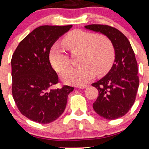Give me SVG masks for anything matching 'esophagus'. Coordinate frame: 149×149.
I'll return each mask as SVG.
<instances>
[{
    "mask_svg": "<svg viewBox=\"0 0 149 149\" xmlns=\"http://www.w3.org/2000/svg\"><path fill=\"white\" fill-rule=\"evenodd\" d=\"M88 85H81V86H77V88H81V89H84L88 87Z\"/></svg>",
    "mask_w": 149,
    "mask_h": 149,
    "instance_id": "1",
    "label": "esophagus"
}]
</instances>
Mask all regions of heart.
<instances>
[{"mask_svg": "<svg viewBox=\"0 0 149 149\" xmlns=\"http://www.w3.org/2000/svg\"><path fill=\"white\" fill-rule=\"evenodd\" d=\"M62 43L67 50L73 54L79 52V66L71 68L61 75L64 82L82 85L97 75L109 70L115 58V49L109 38L104 34H96L81 30H74L64 36ZM49 61L54 69L62 72L69 65V58L58 45L51 47Z\"/></svg>", "mask_w": 149, "mask_h": 149, "instance_id": "obj_1", "label": "heart"}]
</instances>
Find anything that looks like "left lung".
I'll return each mask as SVG.
<instances>
[{"instance_id": "left-lung-1", "label": "left lung", "mask_w": 149, "mask_h": 149, "mask_svg": "<svg viewBox=\"0 0 149 149\" xmlns=\"http://www.w3.org/2000/svg\"><path fill=\"white\" fill-rule=\"evenodd\" d=\"M85 27L109 38L115 52V63L111 70L98 81L92 84L99 92L93 108L106 119L119 118L133 106L138 90L139 81L135 53L126 36L115 27L99 24Z\"/></svg>"}]
</instances>
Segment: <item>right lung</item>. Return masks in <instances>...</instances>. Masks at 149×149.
Returning <instances> with one entry per match:
<instances>
[{"mask_svg": "<svg viewBox=\"0 0 149 149\" xmlns=\"http://www.w3.org/2000/svg\"><path fill=\"white\" fill-rule=\"evenodd\" d=\"M72 27H38L20 42L12 55L13 98L22 115L39 124H49L60 117L74 90L68 86L51 88L59 81L49 59L53 44Z\"/></svg>", "mask_w": 149, "mask_h": 149, "instance_id": "1", "label": "right lung"}]
</instances>
